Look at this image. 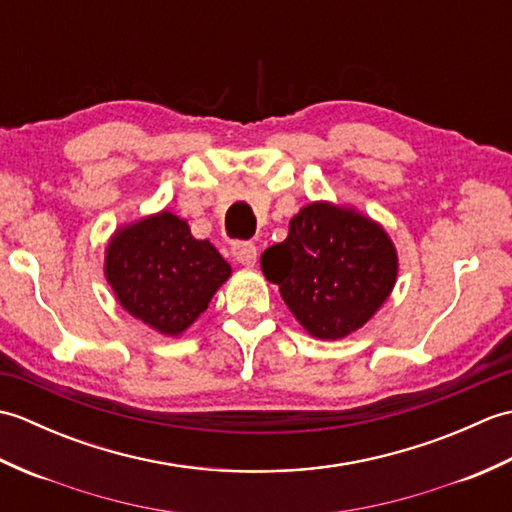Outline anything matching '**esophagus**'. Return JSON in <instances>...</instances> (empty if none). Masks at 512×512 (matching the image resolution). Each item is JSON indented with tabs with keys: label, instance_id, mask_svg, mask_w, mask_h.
<instances>
[{
	"label": "esophagus",
	"instance_id": "obj_1",
	"mask_svg": "<svg viewBox=\"0 0 512 512\" xmlns=\"http://www.w3.org/2000/svg\"><path fill=\"white\" fill-rule=\"evenodd\" d=\"M231 253L235 257L237 264H242L246 268H253L257 262V246L250 244V242H235Z\"/></svg>",
	"mask_w": 512,
	"mask_h": 512
}]
</instances>
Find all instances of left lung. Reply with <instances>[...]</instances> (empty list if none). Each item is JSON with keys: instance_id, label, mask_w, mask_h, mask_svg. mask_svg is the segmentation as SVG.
Here are the masks:
<instances>
[{"instance_id": "obj_1", "label": "left lung", "mask_w": 512, "mask_h": 512, "mask_svg": "<svg viewBox=\"0 0 512 512\" xmlns=\"http://www.w3.org/2000/svg\"><path fill=\"white\" fill-rule=\"evenodd\" d=\"M262 270L314 339L361 330L398 277V253L372 217L352 206L310 202L292 217L284 242L262 253Z\"/></svg>"}]
</instances>
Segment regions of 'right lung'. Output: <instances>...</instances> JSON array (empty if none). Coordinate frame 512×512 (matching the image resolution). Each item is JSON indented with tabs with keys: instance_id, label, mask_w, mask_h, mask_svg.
Wrapping results in <instances>:
<instances>
[{
	"instance_id": "1",
	"label": "right lung",
	"mask_w": 512,
	"mask_h": 512,
	"mask_svg": "<svg viewBox=\"0 0 512 512\" xmlns=\"http://www.w3.org/2000/svg\"><path fill=\"white\" fill-rule=\"evenodd\" d=\"M231 266L187 220L160 211L116 228L105 248V279L116 301L165 336H180L209 308Z\"/></svg>"
}]
</instances>
